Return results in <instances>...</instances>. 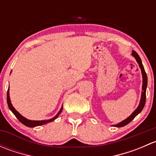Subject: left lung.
<instances>
[{
    "instance_id": "8db88e82",
    "label": "left lung",
    "mask_w": 156,
    "mask_h": 156,
    "mask_svg": "<svg viewBox=\"0 0 156 156\" xmlns=\"http://www.w3.org/2000/svg\"><path fill=\"white\" fill-rule=\"evenodd\" d=\"M132 56H134L135 59H136V62H138L139 64V66L140 68L141 69V72H142V75H143V86H142V94H141V99H140V104L138 106V107L136 108V109L129 116L127 119H125V120L122 121V122H120L119 124L118 125H114L115 127H124L125 125H127V124L130 123L136 115H137L139 113L141 112V111L143 110L144 108V106H145V103H146V87H147V76H146V73L145 72V69H144V66H143L142 63V61H141L139 55L136 53L135 51H132Z\"/></svg>"
}]
</instances>
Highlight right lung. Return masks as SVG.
Here are the masks:
<instances>
[{"label":"right lung","mask_w":156,"mask_h":156,"mask_svg":"<svg viewBox=\"0 0 156 156\" xmlns=\"http://www.w3.org/2000/svg\"><path fill=\"white\" fill-rule=\"evenodd\" d=\"M7 105H8V106H9V108H10L11 111H12V112L15 115V116L19 119V121H20L21 123H23L24 125H26V126L29 127L40 126V125H45V124L49 123V122H53V121H54L55 119H56V118L59 115V114H60L61 112H62V108H63V106H62V108H60V110H59V112L57 113V115H56L55 117H53V119H49V120H44V121H31V120H29V119H26V118L23 117V115H20V113H19L18 112H17L16 110L14 108L13 106H12V103H11V102H10V94H9V89H8V90H7Z\"/></svg>","instance_id":"1"}]
</instances>
